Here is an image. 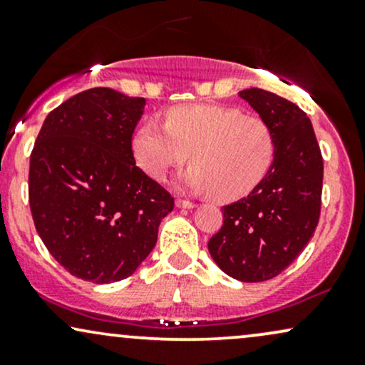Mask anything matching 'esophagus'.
Here are the masks:
<instances>
[{"mask_svg":"<svg viewBox=\"0 0 365 365\" xmlns=\"http://www.w3.org/2000/svg\"><path fill=\"white\" fill-rule=\"evenodd\" d=\"M177 207H182V209H194L195 207V202H192V200H185V199H177Z\"/></svg>","mask_w":365,"mask_h":365,"instance_id":"1","label":"esophagus"}]
</instances>
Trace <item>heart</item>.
Segmentation results:
<instances>
[{
    "mask_svg": "<svg viewBox=\"0 0 365 365\" xmlns=\"http://www.w3.org/2000/svg\"><path fill=\"white\" fill-rule=\"evenodd\" d=\"M132 153L149 177L161 180L175 166L190 165L180 185L217 200L249 195L273 165L274 133L266 121L211 104L170 108L165 125L145 121L133 132Z\"/></svg>",
    "mask_w": 365,
    "mask_h": 365,
    "instance_id": "1",
    "label": "heart"
}]
</instances>
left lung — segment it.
I'll return each instance as SVG.
<instances>
[{"mask_svg":"<svg viewBox=\"0 0 365 365\" xmlns=\"http://www.w3.org/2000/svg\"><path fill=\"white\" fill-rule=\"evenodd\" d=\"M238 96L273 130L276 153L262 182L223 207V226L207 249L223 273L257 283L287 269L312 238L324 166L311 120L297 104L262 89Z\"/></svg>","mask_w":365,"mask_h":365,"instance_id":"left-lung-1","label":"left lung"}]
</instances>
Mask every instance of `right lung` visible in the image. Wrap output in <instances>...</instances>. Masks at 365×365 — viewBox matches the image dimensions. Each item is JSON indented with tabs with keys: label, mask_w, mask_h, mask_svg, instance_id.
I'll return each mask as SVG.
<instances>
[{
	"label": "right lung",
	"mask_w": 365,
	"mask_h": 365,
	"mask_svg": "<svg viewBox=\"0 0 365 365\" xmlns=\"http://www.w3.org/2000/svg\"><path fill=\"white\" fill-rule=\"evenodd\" d=\"M144 98L78 92L46 116L31 154L29 202L49 254L98 284L128 278L150 254L173 197L135 165Z\"/></svg>",
	"instance_id": "add662e5"
}]
</instances>
